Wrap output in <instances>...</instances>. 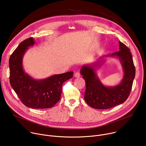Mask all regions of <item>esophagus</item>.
Segmentation results:
<instances>
[{
    "label": "esophagus",
    "mask_w": 146,
    "mask_h": 146,
    "mask_svg": "<svg viewBox=\"0 0 146 146\" xmlns=\"http://www.w3.org/2000/svg\"><path fill=\"white\" fill-rule=\"evenodd\" d=\"M74 77H80V74L78 73V72H76L75 73H74Z\"/></svg>",
    "instance_id": "1"
}]
</instances>
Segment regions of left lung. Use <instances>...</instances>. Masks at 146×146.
<instances>
[{"label": "left lung", "instance_id": "1", "mask_svg": "<svg viewBox=\"0 0 146 146\" xmlns=\"http://www.w3.org/2000/svg\"><path fill=\"white\" fill-rule=\"evenodd\" d=\"M119 51L100 58L94 63L84 65L80 70L85 80L86 89L84 99L88 105L96 109H108L123 103L131 92L135 77V68L130 49L119 41ZM105 57H115L119 60L124 71V76L119 84L106 86L97 77L96 69L102 64Z\"/></svg>", "mask_w": 146, "mask_h": 146}]
</instances>
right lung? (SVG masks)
Segmentation results:
<instances>
[{
    "label": "right lung",
    "mask_w": 146,
    "mask_h": 146,
    "mask_svg": "<svg viewBox=\"0 0 146 146\" xmlns=\"http://www.w3.org/2000/svg\"><path fill=\"white\" fill-rule=\"evenodd\" d=\"M33 37L21 43L9 59L10 82L20 100L28 108L48 109L60 100L63 83L72 78L73 72L54 74L36 80L25 73L23 56L29 47L35 44Z\"/></svg>",
    "instance_id": "obj_1"
}]
</instances>
